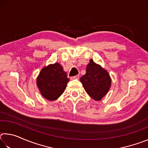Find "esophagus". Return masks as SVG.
<instances>
[{"mask_svg":"<svg viewBox=\"0 0 148 148\" xmlns=\"http://www.w3.org/2000/svg\"><path fill=\"white\" fill-rule=\"evenodd\" d=\"M79 75H76V76H72L71 77V79H79Z\"/></svg>","mask_w":148,"mask_h":148,"instance_id":"34e87169","label":"esophagus"}]
</instances>
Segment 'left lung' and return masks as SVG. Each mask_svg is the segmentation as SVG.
I'll return each mask as SVG.
<instances>
[{"instance_id":"left-lung-1","label":"left lung","mask_w":148,"mask_h":148,"mask_svg":"<svg viewBox=\"0 0 148 148\" xmlns=\"http://www.w3.org/2000/svg\"><path fill=\"white\" fill-rule=\"evenodd\" d=\"M86 91L92 99L100 101L106 95L111 86V78L106 70L90 60L86 73L80 78Z\"/></svg>"}]
</instances>
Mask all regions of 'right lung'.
<instances>
[{
	"label": "right lung",
	"mask_w": 148,
	"mask_h": 148,
	"mask_svg": "<svg viewBox=\"0 0 148 148\" xmlns=\"http://www.w3.org/2000/svg\"><path fill=\"white\" fill-rule=\"evenodd\" d=\"M69 79L59 63L44 67L37 77L36 84L41 94L49 101H55L63 93Z\"/></svg>",
	"instance_id": "1"
}]
</instances>
